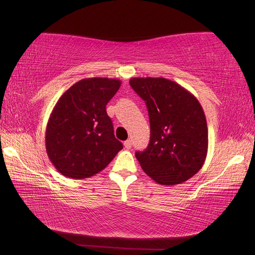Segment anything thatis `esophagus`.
I'll return each instance as SVG.
<instances>
[{
	"label": "esophagus",
	"instance_id": "34e87169",
	"mask_svg": "<svg viewBox=\"0 0 255 255\" xmlns=\"http://www.w3.org/2000/svg\"><path fill=\"white\" fill-rule=\"evenodd\" d=\"M123 144H125L126 149H128V150L132 148V142H130V140H127V141H125V143H123Z\"/></svg>",
	"mask_w": 255,
	"mask_h": 255
}]
</instances>
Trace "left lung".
<instances>
[{
	"label": "left lung",
	"instance_id": "obj_1",
	"mask_svg": "<svg viewBox=\"0 0 255 255\" xmlns=\"http://www.w3.org/2000/svg\"><path fill=\"white\" fill-rule=\"evenodd\" d=\"M129 85L145 102L151 136L136 152L142 170L160 185L181 184L202 168L208 145L206 118L197 98L164 78H132Z\"/></svg>",
	"mask_w": 255,
	"mask_h": 255
}]
</instances>
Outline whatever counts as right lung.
<instances>
[{
    "instance_id": "1",
    "label": "right lung",
    "mask_w": 255,
    "mask_h": 255,
    "mask_svg": "<svg viewBox=\"0 0 255 255\" xmlns=\"http://www.w3.org/2000/svg\"><path fill=\"white\" fill-rule=\"evenodd\" d=\"M120 85L116 79H84L59 98L45 128V149L58 172L86 179L102 171L123 148L106 113Z\"/></svg>"
}]
</instances>
